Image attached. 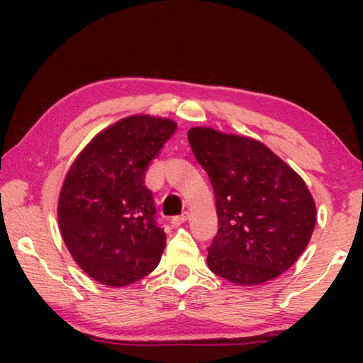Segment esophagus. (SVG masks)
Here are the masks:
<instances>
[{"label": "esophagus", "mask_w": 363, "mask_h": 363, "mask_svg": "<svg viewBox=\"0 0 363 363\" xmlns=\"http://www.w3.org/2000/svg\"><path fill=\"white\" fill-rule=\"evenodd\" d=\"M187 218H189V214L182 213V214H179V216H174L173 219H171V223H173V225H181V224L186 223Z\"/></svg>", "instance_id": "esophagus-1"}]
</instances>
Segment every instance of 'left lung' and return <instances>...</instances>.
Masks as SVG:
<instances>
[{
    "mask_svg": "<svg viewBox=\"0 0 363 363\" xmlns=\"http://www.w3.org/2000/svg\"><path fill=\"white\" fill-rule=\"evenodd\" d=\"M189 143L216 196L219 230L208 267L242 286L277 279L303 255L317 223L304 179L253 138L195 126Z\"/></svg>",
    "mask_w": 363,
    "mask_h": 363,
    "instance_id": "obj_1",
    "label": "left lung"
}]
</instances>
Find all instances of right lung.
<instances>
[{
    "label": "right lung",
    "instance_id": "add662e5",
    "mask_svg": "<svg viewBox=\"0 0 363 363\" xmlns=\"http://www.w3.org/2000/svg\"><path fill=\"white\" fill-rule=\"evenodd\" d=\"M176 128L163 116H126L97 133L67 171L57 201L60 235L73 261L102 285H131L162 259L167 233L153 218L144 177Z\"/></svg>",
    "mask_w": 363,
    "mask_h": 363
}]
</instances>
